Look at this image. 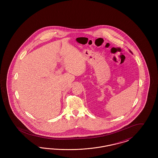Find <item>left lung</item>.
Returning a JSON list of instances; mask_svg holds the SVG:
<instances>
[{"label": "left lung", "mask_w": 158, "mask_h": 158, "mask_svg": "<svg viewBox=\"0 0 158 158\" xmlns=\"http://www.w3.org/2000/svg\"><path fill=\"white\" fill-rule=\"evenodd\" d=\"M130 52H131V51H130Z\"/></svg>", "instance_id": "obj_1"}]
</instances>
